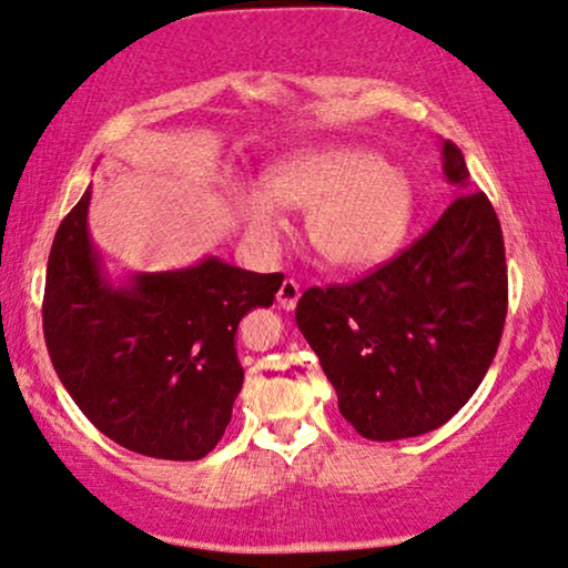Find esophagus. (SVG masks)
<instances>
[{
	"label": "esophagus",
	"mask_w": 568,
	"mask_h": 568,
	"mask_svg": "<svg viewBox=\"0 0 568 568\" xmlns=\"http://www.w3.org/2000/svg\"><path fill=\"white\" fill-rule=\"evenodd\" d=\"M298 298H301V285L296 283V280H283V285H280L277 288V304L285 308V312H293V308H296V304H298Z\"/></svg>",
	"instance_id": "obj_1"
}]
</instances>
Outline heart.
Listing matches in <instances>:
<instances>
[{
	"instance_id": "1",
	"label": "heart",
	"mask_w": 568,
	"mask_h": 568,
	"mask_svg": "<svg viewBox=\"0 0 568 568\" xmlns=\"http://www.w3.org/2000/svg\"><path fill=\"white\" fill-rule=\"evenodd\" d=\"M239 215L256 239L283 229V207L308 210V239L343 270L382 264L403 244L413 217L410 181L366 148L301 150L272 165L267 189L241 186Z\"/></svg>"
}]
</instances>
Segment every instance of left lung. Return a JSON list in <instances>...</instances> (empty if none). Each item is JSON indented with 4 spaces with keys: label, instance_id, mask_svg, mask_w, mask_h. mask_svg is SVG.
I'll return each instance as SVG.
<instances>
[{
    "label": "left lung",
    "instance_id": "left-lung-1",
    "mask_svg": "<svg viewBox=\"0 0 568 568\" xmlns=\"http://www.w3.org/2000/svg\"><path fill=\"white\" fill-rule=\"evenodd\" d=\"M459 186L403 254L355 283L308 288L296 322L337 392L343 418L372 442L444 426L478 389L509 304L504 236L483 192H467L463 150L444 142Z\"/></svg>",
    "mask_w": 568,
    "mask_h": 568
}]
</instances>
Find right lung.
<instances>
[{"label": "right lung", "mask_w": 568, "mask_h": 568, "mask_svg": "<svg viewBox=\"0 0 568 568\" xmlns=\"http://www.w3.org/2000/svg\"><path fill=\"white\" fill-rule=\"evenodd\" d=\"M90 189L59 225L43 291V337L74 403L124 449L202 459L231 423L244 384L241 316L272 306L280 272L217 256L111 285L88 233Z\"/></svg>", "instance_id": "1"}]
</instances>
